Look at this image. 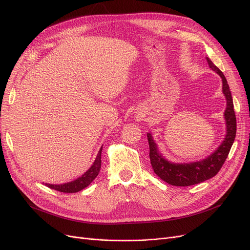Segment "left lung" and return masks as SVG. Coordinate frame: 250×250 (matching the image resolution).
Masks as SVG:
<instances>
[{"label":"left lung","mask_w":250,"mask_h":250,"mask_svg":"<svg viewBox=\"0 0 250 250\" xmlns=\"http://www.w3.org/2000/svg\"><path fill=\"white\" fill-rule=\"evenodd\" d=\"M209 67L216 71L222 77L223 92L227 100V109L225 111L226 124H227V135H226L222 145L218 149L212 152L207 159L189 164H173L165 160L158 151L157 145L149 133H147V140L149 145V159L152 169L162 180L174 186H190L204 182L216 176L221 170L226 159L230 152L231 146L236 136V115L234 112V104L231 96V91L228 85L227 79L222 71L207 58Z\"/></svg>","instance_id":"1"}]
</instances>
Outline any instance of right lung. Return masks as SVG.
Segmentation results:
<instances>
[{"label": "right lung", "mask_w": 250, "mask_h": 250, "mask_svg": "<svg viewBox=\"0 0 250 250\" xmlns=\"http://www.w3.org/2000/svg\"><path fill=\"white\" fill-rule=\"evenodd\" d=\"M102 149H103V147H101V149L98 153V156H97V159H96V161H94V163L90 167V169L88 171H86L81 177H79L78 179H76L72 182L61 184V185H54V184H45V185H47V187H50L52 189L57 190V191L64 192V193L78 192V191H80V190H82L83 188L87 187L94 179H96V177L100 173L101 165H102V159H101Z\"/></svg>", "instance_id": "add662e5"}]
</instances>
